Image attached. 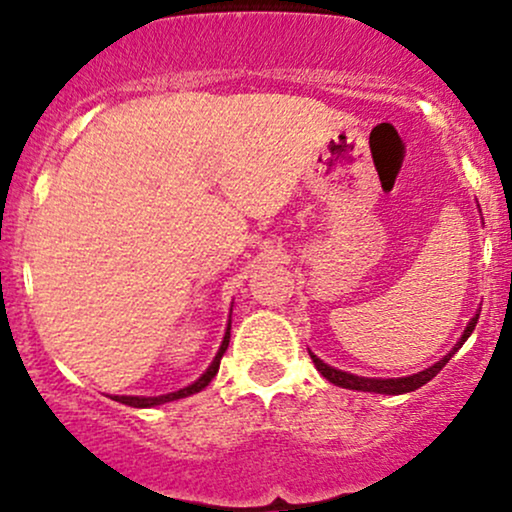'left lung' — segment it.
Listing matches in <instances>:
<instances>
[{"instance_id": "left-lung-1", "label": "left lung", "mask_w": 512, "mask_h": 512, "mask_svg": "<svg viewBox=\"0 0 512 512\" xmlns=\"http://www.w3.org/2000/svg\"><path fill=\"white\" fill-rule=\"evenodd\" d=\"M479 313H481V310H477V315H474L472 320L467 322L462 337L457 339V344L452 346V351L448 356H443L440 361L433 363V366L419 370V373L404 375V378H363V375L346 373V370H339V368L330 366V363H325L322 358H317L313 351H310V358H313L315 368L320 370L322 378H327L332 385H337V387H346V390H358V392H375V395H404V392L419 390V387H424L428 380L436 378L440 370H443L445 363L450 361L452 354H455L457 349H462V344L467 342L469 334L474 332V327H477V320H479Z\"/></svg>"}]
</instances>
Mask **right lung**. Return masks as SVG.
Listing matches in <instances>:
<instances>
[{
  "mask_svg": "<svg viewBox=\"0 0 512 512\" xmlns=\"http://www.w3.org/2000/svg\"><path fill=\"white\" fill-rule=\"evenodd\" d=\"M228 342H231V320H228V327H226V334H223V342L219 346V351H216L214 361L209 363V368L204 370L202 375L195 380L192 385L182 387V390H175V392H168V395H158V397H137V395H115L113 399L120 404H127V407H137V409H149V407H158V404H166V402H175V399H182V397H190L195 395V392L204 390L211 383V378H214L216 373H219V366H221V356L226 354L228 349Z\"/></svg>",
  "mask_w": 512,
  "mask_h": 512,
  "instance_id": "obj_1",
  "label": "right lung"
}]
</instances>
